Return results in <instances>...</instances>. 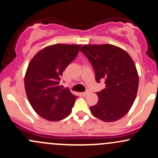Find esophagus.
<instances>
[{"label":"esophagus","instance_id":"esophagus-1","mask_svg":"<svg viewBox=\"0 0 158 158\" xmlns=\"http://www.w3.org/2000/svg\"><path fill=\"white\" fill-rule=\"evenodd\" d=\"M89 93V90H86V91H85L84 93H81V95H83V96H86V95H88Z\"/></svg>","mask_w":158,"mask_h":158}]
</instances>
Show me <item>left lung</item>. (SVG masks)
Here are the masks:
<instances>
[{"label": "left lung", "instance_id": "obj_1", "mask_svg": "<svg viewBox=\"0 0 158 158\" xmlns=\"http://www.w3.org/2000/svg\"><path fill=\"white\" fill-rule=\"evenodd\" d=\"M93 65L95 80H105V88L96 93L98 101L90 107L94 116L104 122L123 117L132 107L137 93L139 76L130 55L110 44L85 45L81 48Z\"/></svg>", "mask_w": 158, "mask_h": 158}]
</instances>
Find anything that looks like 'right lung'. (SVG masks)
Instances as JSON below:
<instances>
[{
  "label": "right lung",
  "instance_id": "1",
  "mask_svg": "<svg viewBox=\"0 0 158 158\" xmlns=\"http://www.w3.org/2000/svg\"><path fill=\"white\" fill-rule=\"evenodd\" d=\"M81 45L55 44L39 51L28 65L24 87L28 101L38 115L56 122L72 112L77 96L61 89L63 71L75 59Z\"/></svg>",
  "mask_w": 158,
  "mask_h": 158
}]
</instances>
